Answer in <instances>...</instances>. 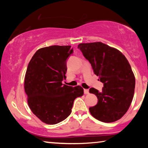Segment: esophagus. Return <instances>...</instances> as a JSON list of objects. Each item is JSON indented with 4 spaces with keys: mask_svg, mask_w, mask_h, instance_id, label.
<instances>
[{
    "mask_svg": "<svg viewBox=\"0 0 148 148\" xmlns=\"http://www.w3.org/2000/svg\"><path fill=\"white\" fill-rule=\"evenodd\" d=\"M84 93L85 94H89V89H84Z\"/></svg>",
    "mask_w": 148,
    "mask_h": 148,
    "instance_id": "obj_1",
    "label": "esophagus"
}]
</instances>
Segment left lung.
<instances>
[{"mask_svg":"<svg viewBox=\"0 0 148 148\" xmlns=\"http://www.w3.org/2000/svg\"><path fill=\"white\" fill-rule=\"evenodd\" d=\"M77 48L104 84L101 92L89 89L98 99L97 104L89 108L90 113L104 123L121 118L128 110L134 92L135 77L129 61L118 49L100 42L79 44Z\"/></svg>","mask_w":148,"mask_h":148,"instance_id":"obj_1","label":"left lung"}]
</instances>
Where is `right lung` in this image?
I'll return each mask as SVG.
<instances>
[{"instance_id": "add662e5", "label": "right lung", "mask_w": 148, "mask_h": 148, "mask_svg": "<svg viewBox=\"0 0 148 148\" xmlns=\"http://www.w3.org/2000/svg\"><path fill=\"white\" fill-rule=\"evenodd\" d=\"M71 46H51L39 49L32 56L25 77L28 104L35 116L45 123L57 124L71 113L74 100L84 95L81 86L62 84Z\"/></svg>"}]
</instances>
